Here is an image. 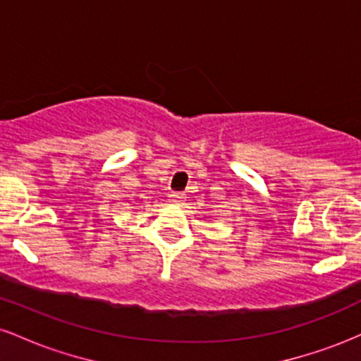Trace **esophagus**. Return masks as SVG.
Returning a JSON list of instances; mask_svg holds the SVG:
<instances>
[{"label": "esophagus", "instance_id": "esophagus-1", "mask_svg": "<svg viewBox=\"0 0 361 361\" xmlns=\"http://www.w3.org/2000/svg\"><path fill=\"white\" fill-rule=\"evenodd\" d=\"M181 198H183V195H181V193H176V192H173L171 195H169V200H171L173 204H180V202H181Z\"/></svg>", "mask_w": 361, "mask_h": 361}]
</instances>
